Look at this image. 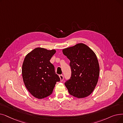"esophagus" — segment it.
I'll use <instances>...</instances> for the list:
<instances>
[{
  "instance_id": "obj_1",
  "label": "esophagus",
  "mask_w": 123,
  "mask_h": 123,
  "mask_svg": "<svg viewBox=\"0 0 123 123\" xmlns=\"http://www.w3.org/2000/svg\"><path fill=\"white\" fill-rule=\"evenodd\" d=\"M59 77H60V78L61 81H62L63 80V79H64V76H63V75H59Z\"/></svg>"
}]
</instances>
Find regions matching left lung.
I'll return each mask as SVG.
<instances>
[{
  "label": "left lung",
  "mask_w": 123,
  "mask_h": 123,
  "mask_svg": "<svg viewBox=\"0 0 123 123\" xmlns=\"http://www.w3.org/2000/svg\"><path fill=\"white\" fill-rule=\"evenodd\" d=\"M63 54L70 61V78L65 85L71 95L81 98L87 97L98 81L99 66L94 52L82 43L63 50Z\"/></svg>",
  "instance_id": "1"
}]
</instances>
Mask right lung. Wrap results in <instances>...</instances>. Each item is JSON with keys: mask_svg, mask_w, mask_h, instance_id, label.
<instances>
[{"mask_svg": "<svg viewBox=\"0 0 123 123\" xmlns=\"http://www.w3.org/2000/svg\"><path fill=\"white\" fill-rule=\"evenodd\" d=\"M56 50L37 48L25 56L22 66L24 82L34 97L42 99L48 97L53 91L60 77L50 62Z\"/></svg>", "mask_w": 123, "mask_h": 123, "instance_id": "add662e5", "label": "right lung"}]
</instances>
